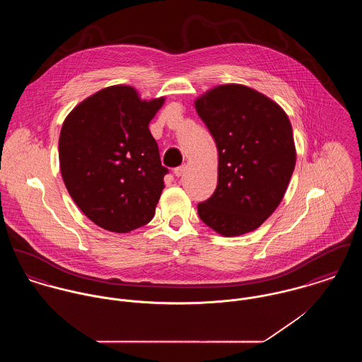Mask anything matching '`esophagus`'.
Segmentation results:
<instances>
[{"mask_svg":"<svg viewBox=\"0 0 362 362\" xmlns=\"http://www.w3.org/2000/svg\"><path fill=\"white\" fill-rule=\"evenodd\" d=\"M185 170H187V165H185V164H182V165H180V167L174 168V174H175V177H181V175L185 173Z\"/></svg>","mask_w":362,"mask_h":362,"instance_id":"34e87169","label":"esophagus"}]
</instances>
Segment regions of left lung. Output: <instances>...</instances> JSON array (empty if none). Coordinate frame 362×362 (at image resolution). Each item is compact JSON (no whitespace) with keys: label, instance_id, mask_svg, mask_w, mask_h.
Masks as SVG:
<instances>
[{"label":"left lung","instance_id":"8db88e82","mask_svg":"<svg viewBox=\"0 0 362 362\" xmlns=\"http://www.w3.org/2000/svg\"><path fill=\"white\" fill-rule=\"evenodd\" d=\"M195 108L218 152L217 188L198 205L199 217L223 237L251 233L280 205L296 167L288 115L240 83L209 89Z\"/></svg>","mask_w":362,"mask_h":362}]
</instances>
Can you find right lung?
Instances as JSON below:
<instances>
[{
    "label": "right lung",
    "instance_id": "right-lung-1",
    "mask_svg": "<svg viewBox=\"0 0 362 362\" xmlns=\"http://www.w3.org/2000/svg\"><path fill=\"white\" fill-rule=\"evenodd\" d=\"M164 100L114 85L74 107L62 122L64 184L85 216L107 231L129 233L155 216L167 168L149 122Z\"/></svg>",
    "mask_w": 362,
    "mask_h": 362
}]
</instances>
